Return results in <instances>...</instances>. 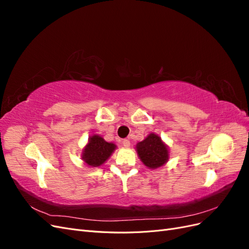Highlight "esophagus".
<instances>
[{
	"label": "esophagus",
	"instance_id": "34e87169",
	"mask_svg": "<svg viewBox=\"0 0 249 249\" xmlns=\"http://www.w3.org/2000/svg\"><path fill=\"white\" fill-rule=\"evenodd\" d=\"M123 145H124V147H130V145H131V143H130V140H127V139H124V140L123 141Z\"/></svg>",
	"mask_w": 249,
	"mask_h": 249
}]
</instances>
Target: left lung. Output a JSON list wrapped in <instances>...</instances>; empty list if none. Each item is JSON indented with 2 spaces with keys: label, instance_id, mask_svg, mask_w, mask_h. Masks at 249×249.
Wrapping results in <instances>:
<instances>
[{
  "label": "left lung",
  "instance_id": "1",
  "mask_svg": "<svg viewBox=\"0 0 249 249\" xmlns=\"http://www.w3.org/2000/svg\"><path fill=\"white\" fill-rule=\"evenodd\" d=\"M137 154L146 167L159 168L168 161V147L158 135L150 133L136 145Z\"/></svg>",
  "mask_w": 249,
  "mask_h": 249
}]
</instances>
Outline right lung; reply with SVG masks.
Masks as SVG:
<instances>
[{"label":"right lung","instance_id":"add662e5","mask_svg":"<svg viewBox=\"0 0 249 249\" xmlns=\"http://www.w3.org/2000/svg\"><path fill=\"white\" fill-rule=\"evenodd\" d=\"M115 148L116 145L114 143L105 141L99 135H92L90 136L87 145L83 149L82 160L88 166L99 167L109 159Z\"/></svg>","mask_w":249,"mask_h":249}]
</instances>
